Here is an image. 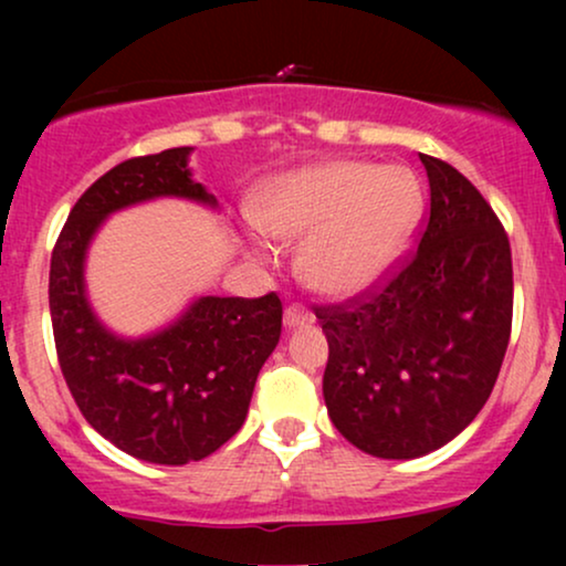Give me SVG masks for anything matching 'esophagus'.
Returning <instances> with one entry per match:
<instances>
[{"instance_id": "34e87169", "label": "esophagus", "mask_w": 566, "mask_h": 566, "mask_svg": "<svg viewBox=\"0 0 566 566\" xmlns=\"http://www.w3.org/2000/svg\"><path fill=\"white\" fill-rule=\"evenodd\" d=\"M283 322H285V327H301V324H312L314 314L308 312L304 304H291V306H285Z\"/></svg>"}]
</instances>
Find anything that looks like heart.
Here are the masks:
<instances>
[{
    "instance_id": "heart-1",
    "label": "heart",
    "mask_w": 566,
    "mask_h": 566,
    "mask_svg": "<svg viewBox=\"0 0 566 566\" xmlns=\"http://www.w3.org/2000/svg\"><path fill=\"white\" fill-rule=\"evenodd\" d=\"M422 192L407 167L337 159L283 175L258 203V223L281 239H304L298 273L329 296L374 289L405 254Z\"/></svg>"
}]
</instances>
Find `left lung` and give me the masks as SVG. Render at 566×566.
<instances>
[{
    "mask_svg": "<svg viewBox=\"0 0 566 566\" xmlns=\"http://www.w3.org/2000/svg\"><path fill=\"white\" fill-rule=\"evenodd\" d=\"M420 161V242L374 289L314 306L329 343V420L378 459H417L459 436L490 399L513 329L505 227L459 169Z\"/></svg>",
    "mask_w": 566,
    "mask_h": 566,
    "instance_id": "8db88e82",
    "label": "left lung"
}]
</instances>
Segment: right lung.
<instances>
[{"label": "right lung", "instance_id": "add662e5", "mask_svg": "<svg viewBox=\"0 0 566 566\" xmlns=\"http://www.w3.org/2000/svg\"><path fill=\"white\" fill-rule=\"evenodd\" d=\"M188 146L115 165L76 200L51 254L49 304L61 374L92 428L142 461H200L242 428L262 363L275 350L283 304L206 296L172 327L120 339L84 298V252L107 213L138 200L180 196L216 203L190 180Z\"/></svg>", "mask_w": 566, "mask_h": 566}]
</instances>
